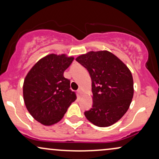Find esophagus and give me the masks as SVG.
Masks as SVG:
<instances>
[{"instance_id":"esophagus-1","label":"esophagus","mask_w":159,"mask_h":159,"mask_svg":"<svg viewBox=\"0 0 159 159\" xmlns=\"http://www.w3.org/2000/svg\"><path fill=\"white\" fill-rule=\"evenodd\" d=\"M78 94H79L80 96H82V94H83V92H82L81 88H79V89H78Z\"/></svg>"}]
</instances>
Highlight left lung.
Wrapping results in <instances>:
<instances>
[{
  "instance_id": "8db88e82",
  "label": "left lung",
  "mask_w": 159,
  "mask_h": 159,
  "mask_svg": "<svg viewBox=\"0 0 159 159\" xmlns=\"http://www.w3.org/2000/svg\"><path fill=\"white\" fill-rule=\"evenodd\" d=\"M90 75L93 107L84 115L100 127L116 123L127 112L134 93L130 70L118 57L104 50L89 52L76 58Z\"/></svg>"
}]
</instances>
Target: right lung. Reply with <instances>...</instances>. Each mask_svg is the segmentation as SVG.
<instances>
[{"instance_id": "right-lung-1", "label": "right lung", "mask_w": 159, "mask_h": 159, "mask_svg": "<svg viewBox=\"0 0 159 159\" xmlns=\"http://www.w3.org/2000/svg\"><path fill=\"white\" fill-rule=\"evenodd\" d=\"M65 54H49L40 59L24 79L23 95L26 107L36 121L45 126L60 121L76 100L70 81L64 72L73 61Z\"/></svg>"}]
</instances>
